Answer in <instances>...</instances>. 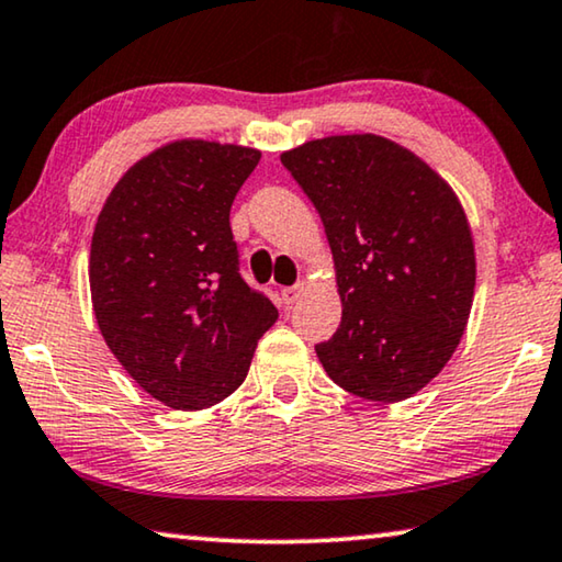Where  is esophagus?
<instances>
[{"instance_id": "1", "label": "esophagus", "mask_w": 562, "mask_h": 562, "mask_svg": "<svg viewBox=\"0 0 562 562\" xmlns=\"http://www.w3.org/2000/svg\"><path fill=\"white\" fill-rule=\"evenodd\" d=\"M303 292H305V282H297V284H290V288H282V292H280L282 303L284 305H292L300 295H303Z\"/></svg>"}]
</instances>
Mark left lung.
Listing matches in <instances>:
<instances>
[{
	"label": "left lung",
	"instance_id": "1",
	"mask_svg": "<svg viewBox=\"0 0 562 562\" xmlns=\"http://www.w3.org/2000/svg\"><path fill=\"white\" fill-rule=\"evenodd\" d=\"M321 214L342 303L315 346L325 373L368 401L422 391L454 353L476 259L454 189L412 150L375 136L315 138L280 156Z\"/></svg>",
	"mask_w": 562,
	"mask_h": 562
}]
</instances>
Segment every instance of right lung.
I'll return each instance as SVG.
<instances>
[{
  "instance_id": "1",
  "label": "right lung",
  "mask_w": 562,
  "mask_h": 562,
  "mask_svg": "<svg viewBox=\"0 0 562 562\" xmlns=\"http://www.w3.org/2000/svg\"><path fill=\"white\" fill-rule=\"evenodd\" d=\"M259 150L181 138L121 176L90 245L98 328L140 389L199 412L241 386L278 307L241 280L229 209Z\"/></svg>"
}]
</instances>
